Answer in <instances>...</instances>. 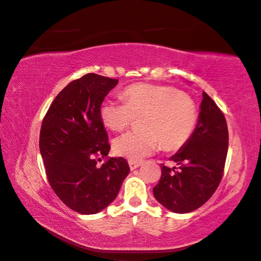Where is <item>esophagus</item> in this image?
Instances as JSON below:
<instances>
[{"label":"esophagus","mask_w":261,"mask_h":261,"mask_svg":"<svg viewBox=\"0 0 261 261\" xmlns=\"http://www.w3.org/2000/svg\"><path fill=\"white\" fill-rule=\"evenodd\" d=\"M128 164H129V168L130 170H135L137 168H139L141 165V161H136V160H129L128 161Z\"/></svg>","instance_id":"obj_1"}]
</instances>
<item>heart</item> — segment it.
<instances>
[{"instance_id": "b5f03b06", "label": "heart", "mask_w": 261, "mask_h": 261, "mask_svg": "<svg viewBox=\"0 0 261 261\" xmlns=\"http://www.w3.org/2000/svg\"><path fill=\"white\" fill-rule=\"evenodd\" d=\"M123 102L108 100L100 107V118L108 128L123 132L139 117L140 130L129 132L113 143L117 155L140 160L159 149L177 150L193 135L198 118L188 93L172 86L139 83L128 86Z\"/></svg>"}]
</instances>
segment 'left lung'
I'll return each mask as SVG.
<instances>
[{"label": "left lung", "mask_w": 261, "mask_h": 261, "mask_svg": "<svg viewBox=\"0 0 261 261\" xmlns=\"http://www.w3.org/2000/svg\"><path fill=\"white\" fill-rule=\"evenodd\" d=\"M228 132L223 112L202 92L200 113L191 138L170 158L178 168L161 164V178L153 187L155 199L172 212H192L206 203L223 176Z\"/></svg>", "instance_id": "obj_1"}]
</instances>
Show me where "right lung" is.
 Masks as SVG:
<instances>
[{"label": "right lung", "mask_w": 261, "mask_h": 261, "mask_svg": "<svg viewBox=\"0 0 261 261\" xmlns=\"http://www.w3.org/2000/svg\"><path fill=\"white\" fill-rule=\"evenodd\" d=\"M117 80L89 73L69 83L43 117L39 148L50 186L68 208L94 215L120 192L129 167L124 158H107L108 133L100 107ZM107 160L96 165L95 156Z\"/></svg>", "instance_id": "obj_1"}]
</instances>
